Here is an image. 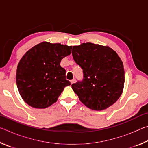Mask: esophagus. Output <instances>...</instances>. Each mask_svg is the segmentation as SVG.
<instances>
[{
    "mask_svg": "<svg viewBox=\"0 0 148 148\" xmlns=\"http://www.w3.org/2000/svg\"><path fill=\"white\" fill-rule=\"evenodd\" d=\"M75 82H76V79H73L71 80V85H72V84H73L74 83H75Z\"/></svg>",
    "mask_w": 148,
    "mask_h": 148,
    "instance_id": "1",
    "label": "esophagus"
}]
</instances>
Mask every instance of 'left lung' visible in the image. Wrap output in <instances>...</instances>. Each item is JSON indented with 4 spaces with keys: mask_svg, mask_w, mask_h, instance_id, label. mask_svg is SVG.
Masks as SVG:
<instances>
[{
    "mask_svg": "<svg viewBox=\"0 0 148 148\" xmlns=\"http://www.w3.org/2000/svg\"><path fill=\"white\" fill-rule=\"evenodd\" d=\"M72 54L83 69L84 79L72 85L80 101L98 111L114 104L125 83L123 64L116 52L108 46L87 42L73 46Z\"/></svg>",
    "mask_w": 148,
    "mask_h": 148,
    "instance_id": "8db88e82",
    "label": "left lung"
}]
</instances>
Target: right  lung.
Returning <instances> with one entry per match:
<instances>
[{
    "label": "right lung",
    "mask_w": 148,
    "mask_h": 148,
    "mask_svg": "<svg viewBox=\"0 0 148 148\" xmlns=\"http://www.w3.org/2000/svg\"><path fill=\"white\" fill-rule=\"evenodd\" d=\"M72 46L43 42L30 49L18 64L16 84L20 95L35 108H46L56 102L66 86V71L61 59L71 53Z\"/></svg>",
    "instance_id": "right-lung-1"
}]
</instances>
